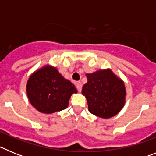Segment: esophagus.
Listing matches in <instances>:
<instances>
[{
	"label": "esophagus",
	"mask_w": 156,
	"mask_h": 156,
	"mask_svg": "<svg viewBox=\"0 0 156 156\" xmlns=\"http://www.w3.org/2000/svg\"><path fill=\"white\" fill-rule=\"evenodd\" d=\"M76 87L77 90L79 92H81V90H82V83L80 82H77Z\"/></svg>",
	"instance_id": "esophagus-1"
}]
</instances>
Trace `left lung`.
I'll return each mask as SVG.
<instances>
[{"instance_id":"8db88e82","label":"left lung","mask_w":156,"mask_h":156,"mask_svg":"<svg viewBox=\"0 0 156 156\" xmlns=\"http://www.w3.org/2000/svg\"><path fill=\"white\" fill-rule=\"evenodd\" d=\"M87 83L82 94L87 98L88 110L96 116L108 119L123 108L126 88L123 81L111 69L98 70L87 74Z\"/></svg>"}]
</instances>
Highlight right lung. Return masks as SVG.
<instances>
[{
    "label": "right lung",
    "instance_id": "add662e5",
    "mask_svg": "<svg viewBox=\"0 0 156 156\" xmlns=\"http://www.w3.org/2000/svg\"><path fill=\"white\" fill-rule=\"evenodd\" d=\"M76 92L75 86L65 79L57 69L50 66L34 72L27 83L30 102L36 109L45 114L67 108L71 95Z\"/></svg>",
    "mask_w": 156,
    "mask_h": 156
}]
</instances>
